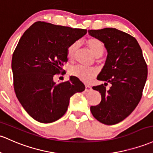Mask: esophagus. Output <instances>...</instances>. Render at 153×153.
Instances as JSON below:
<instances>
[{
    "mask_svg": "<svg viewBox=\"0 0 153 153\" xmlns=\"http://www.w3.org/2000/svg\"><path fill=\"white\" fill-rule=\"evenodd\" d=\"M91 90H92V88H91V87L90 86V85H85V92H90Z\"/></svg>",
    "mask_w": 153,
    "mask_h": 153,
    "instance_id": "34e87169",
    "label": "esophagus"
}]
</instances>
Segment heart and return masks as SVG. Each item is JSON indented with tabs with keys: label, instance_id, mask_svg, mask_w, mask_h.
<instances>
[{
	"label": "heart",
	"instance_id": "obj_1",
	"mask_svg": "<svg viewBox=\"0 0 153 153\" xmlns=\"http://www.w3.org/2000/svg\"><path fill=\"white\" fill-rule=\"evenodd\" d=\"M87 46L92 52L96 57H100L105 52V46L101 40L97 38H90L85 41ZM80 42L75 41L72 43L68 48V57L70 60L75 58V54L79 48ZM97 70L93 68H85V67L77 65L73 67L70 70V75L75 77L84 83H89L97 75Z\"/></svg>",
	"mask_w": 153,
	"mask_h": 153
}]
</instances>
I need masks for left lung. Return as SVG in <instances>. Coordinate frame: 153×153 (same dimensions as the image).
Instances as JSON below:
<instances>
[{
  "mask_svg": "<svg viewBox=\"0 0 153 153\" xmlns=\"http://www.w3.org/2000/svg\"><path fill=\"white\" fill-rule=\"evenodd\" d=\"M91 36L103 42L107 51L105 66L97 79L105 84L93 86L101 94L98 105L90 107L93 116L106 125L123 120L134 111L142 96L147 66L135 38L115 28L89 30ZM107 82L112 85L106 90Z\"/></svg>",
  "mask_w": 153,
  "mask_h": 153,
  "instance_id": "obj_1",
  "label": "left lung"
}]
</instances>
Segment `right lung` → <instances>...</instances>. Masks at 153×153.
<instances>
[{"mask_svg":"<svg viewBox=\"0 0 153 153\" xmlns=\"http://www.w3.org/2000/svg\"><path fill=\"white\" fill-rule=\"evenodd\" d=\"M87 30L36 22L25 32L11 61L15 94L33 119L54 122L68 110L70 97L85 90L75 77L56 84L53 76L68 62V48L85 36Z\"/></svg>","mask_w":153,"mask_h":153,"instance_id":"add662e5","label":"right lung"}]
</instances>
